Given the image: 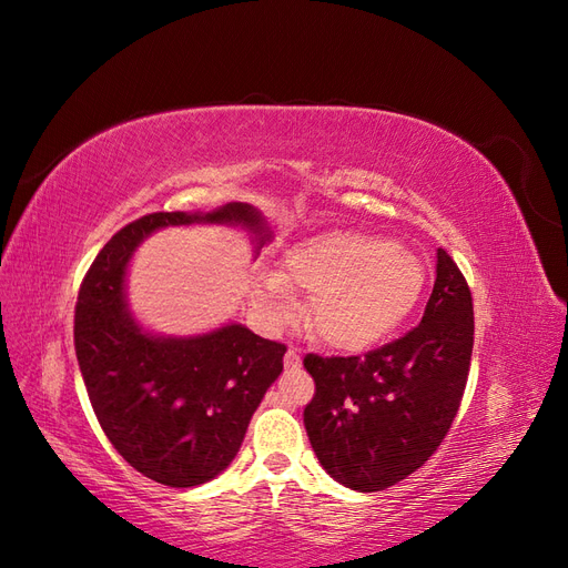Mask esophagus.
<instances>
[{
  "label": "esophagus",
  "instance_id": "obj_1",
  "mask_svg": "<svg viewBox=\"0 0 568 568\" xmlns=\"http://www.w3.org/2000/svg\"><path fill=\"white\" fill-rule=\"evenodd\" d=\"M284 365L286 367H301V353L296 348H288L284 355Z\"/></svg>",
  "mask_w": 568,
  "mask_h": 568
}]
</instances>
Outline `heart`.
Instances as JSON below:
<instances>
[{
    "mask_svg": "<svg viewBox=\"0 0 568 568\" xmlns=\"http://www.w3.org/2000/svg\"><path fill=\"white\" fill-rule=\"evenodd\" d=\"M424 265L384 236L326 232L288 248L277 274L251 288L253 307L280 326L296 307L294 294L313 296L307 322L329 348L369 351L390 336L417 305Z\"/></svg>",
    "mask_w": 568,
    "mask_h": 568,
    "instance_id": "1",
    "label": "heart"
}]
</instances>
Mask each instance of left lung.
Segmentation results:
<instances>
[{"label": "left lung", "instance_id": "1", "mask_svg": "<svg viewBox=\"0 0 568 568\" xmlns=\"http://www.w3.org/2000/svg\"><path fill=\"white\" fill-rule=\"evenodd\" d=\"M471 348V291L438 248L432 298L415 329L367 355H305L315 398L303 424L324 471L357 493L386 490L417 471L457 415Z\"/></svg>", "mask_w": 568, "mask_h": 568}]
</instances>
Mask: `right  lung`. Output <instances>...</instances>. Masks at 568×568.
I'll return each instance as SVG.
<instances>
[{
	"label": "right lung",
	"instance_id": "add662e5",
	"mask_svg": "<svg viewBox=\"0 0 568 568\" xmlns=\"http://www.w3.org/2000/svg\"><path fill=\"white\" fill-rule=\"evenodd\" d=\"M180 225L242 227L255 255L272 242L263 213L236 201L130 222L80 286L75 355L94 415L130 467L170 488H194L236 457L253 412L284 369L286 346L236 322L196 336H161L136 322L125 301L132 255L153 232Z\"/></svg>",
	"mask_w": 568,
	"mask_h": 568
}]
</instances>
